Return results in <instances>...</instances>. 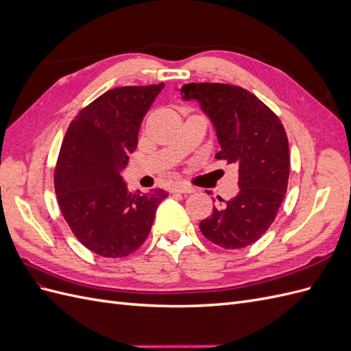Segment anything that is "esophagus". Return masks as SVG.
Listing matches in <instances>:
<instances>
[{"label": "esophagus", "instance_id": "obj_1", "mask_svg": "<svg viewBox=\"0 0 351 351\" xmlns=\"http://www.w3.org/2000/svg\"><path fill=\"white\" fill-rule=\"evenodd\" d=\"M173 192H177V193H193L195 192V187L180 183V184H176L173 187Z\"/></svg>", "mask_w": 351, "mask_h": 351}]
</instances>
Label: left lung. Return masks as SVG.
Listing matches in <instances>:
<instances>
[{
    "instance_id": "obj_1",
    "label": "left lung",
    "mask_w": 351,
    "mask_h": 351,
    "mask_svg": "<svg viewBox=\"0 0 351 351\" xmlns=\"http://www.w3.org/2000/svg\"><path fill=\"white\" fill-rule=\"evenodd\" d=\"M183 101H197L214 125L215 155L239 169V193L214 208L199 224L222 249H243L269 228L282 204L290 176L289 139L280 119L249 90L222 83H186Z\"/></svg>"
}]
</instances>
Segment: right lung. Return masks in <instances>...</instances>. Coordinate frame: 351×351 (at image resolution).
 <instances>
[{
	"label": "right lung",
	"mask_w": 351,
	"mask_h": 351,
	"mask_svg": "<svg viewBox=\"0 0 351 351\" xmlns=\"http://www.w3.org/2000/svg\"><path fill=\"white\" fill-rule=\"evenodd\" d=\"M164 83L102 93L67 129L56 167L60 209L77 240L104 258H124L149 234L162 189L130 192L121 171Z\"/></svg>",
	"instance_id": "obj_1"
}]
</instances>
